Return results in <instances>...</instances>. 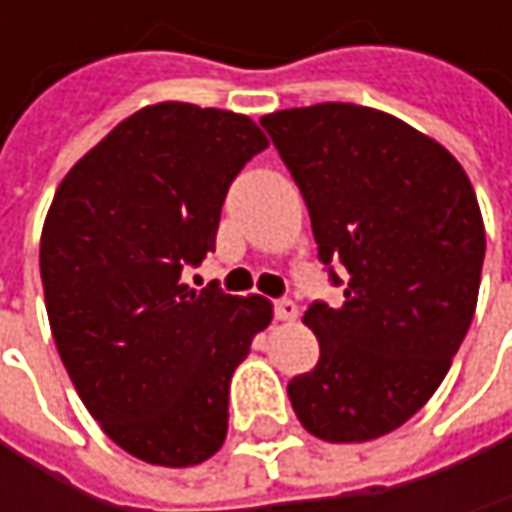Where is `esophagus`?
<instances>
[{
  "label": "esophagus",
  "instance_id": "34e87169",
  "mask_svg": "<svg viewBox=\"0 0 512 512\" xmlns=\"http://www.w3.org/2000/svg\"><path fill=\"white\" fill-rule=\"evenodd\" d=\"M272 311H275V320H296V314H299V308H296V302L293 299H275L272 302Z\"/></svg>",
  "mask_w": 512,
  "mask_h": 512
}]
</instances>
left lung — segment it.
I'll list each match as a JSON object with an SVG mask.
<instances>
[{"label": "left lung", "instance_id": "obj_1", "mask_svg": "<svg viewBox=\"0 0 512 512\" xmlns=\"http://www.w3.org/2000/svg\"><path fill=\"white\" fill-rule=\"evenodd\" d=\"M260 127L344 287L338 308L305 311L320 358L290 379L293 412L323 442L379 439L433 397L471 326L486 255L477 195L439 142L367 106L284 109Z\"/></svg>", "mask_w": 512, "mask_h": 512}]
</instances>
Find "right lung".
Returning a JSON list of instances; mask_svg holds the SVG:
<instances>
[{
    "mask_svg": "<svg viewBox=\"0 0 512 512\" xmlns=\"http://www.w3.org/2000/svg\"><path fill=\"white\" fill-rule=\"evenodd\" d=\"M263 148L246 115L159 103L55 189L41 237L52 338L85 409L139 460L198 465L228 436L231 376L272 305L180 275L216 249L225 195Z\"/></svg>",
    "mask_w": 512,
    "mask_h": 512,
    "instance_id": "add662e5",
    "label": "right lung"
}]
</instances>
